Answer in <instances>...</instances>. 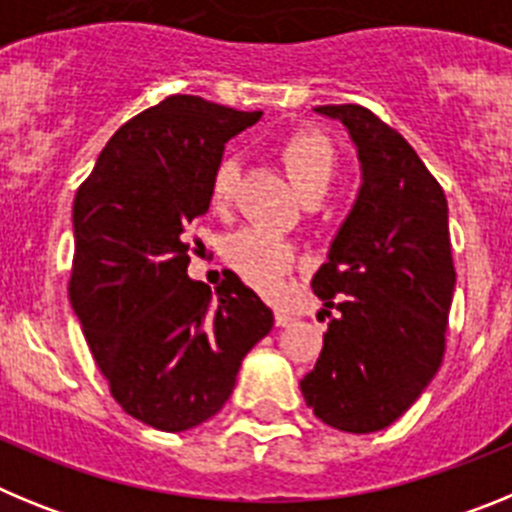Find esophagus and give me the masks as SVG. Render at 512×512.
I'll return each mask as SVG.
<instances>
[{"mask_svg":"<svg viewBox=\"0 0 512 512\" xmlns=\"http://www.w3.org/2000/svg\"><path fill=\"white\" fill-rule=\"evenodd\" d=\"M274 320H277L279 328H284V325L295 323V315H292V312H287V310H277V312H274Z\"/></svg>","mask_w":512,"mask_h":512,"instance_id":"esophagus-1","label":"esophagus"}]
</instances>
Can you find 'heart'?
I'll list each match as a JSON object with an SVG mask.
<instances>
[{
	"mask_svg": "<svg viewBox=\"0 0 512 512\" xmlns=\"http://www.w3.org/2000/svg\"><path fill=\"white\" fill-rule=\"evenodd\" d=\"M279 158H282L289 179L305 202H318L320 197H325V192L336 179V148L328 140V135H323L320 130L300 128L289 133L279 143ZM238 174H241V169H238V161L233 156H225L215 166L210 182L212 205H228L235 192ZM225 259L251 287H256L264 295H279L284 287V277L295 266V251L271 230L246 228L241 233L230 235L228 243H225Z\"/></svg>",
	"mask_w": 512,
	"mask_h": 512,
	"instance_id": "b5f03b06",
	"label": "heart"
}]
</instances>
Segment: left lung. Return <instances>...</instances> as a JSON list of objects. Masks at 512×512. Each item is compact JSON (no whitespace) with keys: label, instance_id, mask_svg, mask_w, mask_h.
<instances>
[{"label":"left lung","instance_id":"8db88e82","mask_svg":"<svg viewBox=\"0 0 512 512\" xmlns=\"http://www.w3.org/2000/svg\"><path fill=\"white\" fill-rule=\"evenodd\" d=\"M315 112L346 128L361 189L312 277L336 318L323 310V351L300 390L330 428L374 433L423 395L443 361L456 284L449 205L413 146L374 112L361 104Z\"/></svg>","mask_w":512,"mask_h":512}]
</instances>
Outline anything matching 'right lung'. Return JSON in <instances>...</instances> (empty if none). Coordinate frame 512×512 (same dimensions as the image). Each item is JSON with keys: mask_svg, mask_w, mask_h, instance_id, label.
<instances>
[{"mask_svg": "<svg viewBox=\"0 0 512 512\" xmlns=\"http://www.w3.org/2000/svg\"><path fill=\"white\" fill-rule=\"evenodd\" d=\"M192 94L128 120L74 200L69 300L120 408L166 433L205 423L228 402L243 356L274 312L230 277H187V228L210 210L225 143L259 122Z\"/></svg>", "mask_w": 512, "mask_h": 512, "instance_id": "obj_1", "label": "right lung"}]
</instances>
